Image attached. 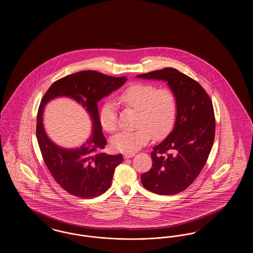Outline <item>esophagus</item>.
<instances>
[{"label": "esophagus", "mask_w": 253, "mask_h": 253, "mask_svg": "<svg viewBox=\"0 0 253 253\" xmlns=\"http://www.w3.org/2000/svg\"><path fill=\"white\" fill-rule=\"evenodd\" d=\"M135 155H134V153H132V154H124V157L125 158H131V157H134Z\"/></svg>", "instance_id": "esophagus-1"}]
</instances>
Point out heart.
I'll return each instance as SVG.
<instances>
[{"label": "heart", "mask_w": 253, "mask_h": 253, "mask_svg": "<svg viewBox=\"0 0 253 253\" xmlns=\"http://www.w3.org/2000/svg\"><path fill=\"white\" fill-rule=\"evenodd\" d=\"M118 100L127 108L137 112L134 131L121 132L111 140L118 152L132 154L147 144L152 135L156 139L165 137L172 130L177 115V99L172 90L158 88L148 83H134L123 89ZM102 129L114 132L118 128V111L113 101L105 102L99 111Z\"/></svg>", "instance_id": "1"}]
</instances>
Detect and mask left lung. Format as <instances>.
Returning a JSON list of instances; mask_svg holds the SVG:
<instances>
[{"label": "left lung", "mask_w": 253, "mask_h": 253, "mask_svg": "<svg viewBox=\"0 0 253 253\" xmlns=\"http://www.w3.org/2000/svg\"><path fill=\"white\" fill-rule=\"evenodd\" d=\"M137 77L168 82L177 99L174 128L154 147L153 166L141 174L142 185L157 194L181 193L199 175L212 148L215 135L212 101L199 83L174 68Z\"/></svg>", "instance_id": "obj_1"}]
</instances>
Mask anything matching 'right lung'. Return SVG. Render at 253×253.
<instances>
[{
    "mask_svg": "<svg viewBox=\"0 0 253 253\" xmlns=\"http://www.w3.org/2000/svg\"><path fill=\"white\" fill-rule=\"evenodd\" d=\"M126 82V77H111L93 70L74 73L56 81L42 96L37 115L36 134L44 163L60 187L71 195L94 198L105 193L122 155L103 153L107 140L102 133L97 102ZM58 96H69L86 109L93 121V133L81 148L62 149L47 137L42 126L44 104Z\"/></svg>",
    "mask_w": 253,
    "mask_h": 253,
    "instance_id": "add662e5",
    "label": "right lung"
}]
</instances>
